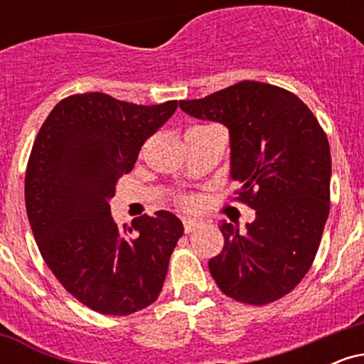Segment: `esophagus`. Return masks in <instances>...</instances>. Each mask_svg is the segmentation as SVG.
<instances>
[{"mask_svg":"<svg viewBox=\"0 0 364 364\" xmlns=\"http://www.w3.org/2000/svg\"><path fill=\"white\" fill-rule=\"evenodd\" d=\"M183 225H185V232H191V231H195L196 228H200L202 223H200V220H196V219H186L185 223H183Z\"/></svg>","mask_w":364,"mask_h":364,"instance_id":"34e87169","label":"esophagus"}]
</instances>
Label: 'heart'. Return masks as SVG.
<instances>
[{
  "label": "heart",
  "mask_w": 364,
  "mask_h": 364,
  "mask_svg": "<svg viewBox=\"0 0 364 364\" xmlns=\"http://www.w3.org/2000/svg\"><path fill=\"white\" fill-rule=\"evenodd\" d=\"M186 205H193V200H186Z\"/></svg>",
  "instance_id": "b5f03b06"
}]
</instances>
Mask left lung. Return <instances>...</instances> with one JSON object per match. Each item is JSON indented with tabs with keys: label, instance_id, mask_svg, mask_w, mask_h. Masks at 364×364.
Wrapping results in <instances>:
<instances>
[{
	"label": "left lung",
	"instance_id": "1",
	"mask_svg": "<svg viewBox=\"0 0 364 364\" xmlns=\"http://www.w3.org/2000/svg\"><path fill=\"white\" fill-rule=\"evenodd\" d=\"M196 119L229 129L231 178L257 212L241 232L223 220L224 248L208 270L229 298L267 304L301 282L330 208L327 135L301 99L281 87L240 82L203 99L179 101Z\"/></svg>",
	"mask_w": 364,
	"mask_h": 364
}]
</instances>
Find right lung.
Returning <instances> with one entry per match:
<instances>
[{"instance_id": "obj_1", "label": "right lung", "mask_w": 364, "mask_h": 364, "mask_svg": "<svg viewBox=\"0 0 364 364\" xmlns=\"http://www.w3.org/2000/svg\"><path fill=\"white\" fill-rule=\"evenodd\" d=\"M176 107L77 94L58 102L37 133L25 174L32 232L54 277L102 315H132L156 301L185 231L176 215L159 210L135 219L134 235L118 228L109 205L144 141Z\"/></svg>"}]
</instances>
